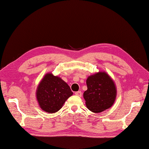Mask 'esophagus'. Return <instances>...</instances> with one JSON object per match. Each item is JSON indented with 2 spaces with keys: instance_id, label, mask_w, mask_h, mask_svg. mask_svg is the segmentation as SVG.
I'll list each match as a JSON object with an SVG mask.
<instances>
[{
  "instance_id": "1",
  "label": "esophagus",
  "mask_w": 149,
  "mask_h": 149,
  "mask_svg": "<svg viewBox=\"0 0 149 149\" xmlns=\"http://www.w3.org/2000/svg\"><path fill=\"white\" fill-rule=\"evenodd\" d=\"M75 95H76V96H79V97H81V95H82V93L81 92V91H76V92H75Z\"/></svg>"
}]
</instances>
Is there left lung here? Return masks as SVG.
<instances>
[{
    "label": "left lung",
    "mask_w": 149,
    "mask_h": 149,
    "mask_svg": "<svg viewBox=\"0 0 149 149\" xmlns=\"http://www.w3.org/2000/svg\"><path fill=\"white\" fill-rule=\"evenodd\" d=\"M88 89L83 94L88 109L95 113L110 108L116 100L117 90L114 81L106 72L100 71L86 80Z\"/></svg>",
    "instance_id": "left-lung-1"
}]
</instances>
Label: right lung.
<instances>
[{"label":"right lung","instance_id":"obj_1","mask_svg":"<svg viewBox=\"0 0 149 149\" xmlns=\"http://www.w3.org/2000/svg\"><path fill=\"white\" fill-rule=\"evenodd\" d=\"M72 94L73 92L68 84L52 73L45 75L36 91L40 107L49 113L59 111Z\"/></svg>","mask_w":149,"mask_h":149}]
</instances>
